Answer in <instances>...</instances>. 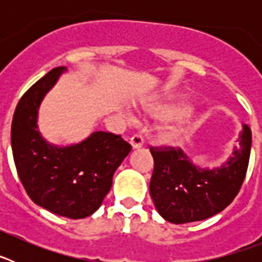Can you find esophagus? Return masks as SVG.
I'll use <instances>...</instances> for the list:
<instances>
[{
    "mask_svg": "<svg viewBox=\"0 0 262 262\" xmlns=\"http://www.w3.org/2000/svg\"><path fill=\"white\" fill-rule=\"evenodd\" d=\"M129 144H131L133 149H139V148H142L143 144H144V139L140 135H134L131 138V140H129Z\"/></svg>",
    "mask_w": 262,
    "mask_h": 262,
    "instance_id": "obj_1",
    "label": "esophagus"
}]
</instances>
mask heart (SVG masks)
<instances>
[{"label":"heart","instance_id":"obj_1","mask_svg":"<svg viewBox=\"0 0 262 262\" xmlns=\"http://www.w3.org/2000/svg\"><path fill=\"white\" fill-rule=\"evenodd\" d=\"M190 101L184 96H177L149 106L148 113L156 119H172L160 129L159 140L164 145H178L190 135L194 127V113L187 110Z\"/></svg>","mask_w":262,"mask_h":262}]
</instances>
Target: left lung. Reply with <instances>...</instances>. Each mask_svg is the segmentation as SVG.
Instances as JSON below:
<instances>
[{
	"mask_svg": "<svg viewBox=\"0 0 262 262\" xmlns=\"http://www.w3.org/2000/svg\"><path fill=\"white\" fill-rule=\"evenodd\" d=\"M239 147L219 166H202L182 149H159L151 154L155 169L149 194L157 212L174 224L190 223L223 211L239 193L251 156L252 131L243 124Z\"/></svg>",
	"mask_w": 262,
	"mask_h": 262,
	"instance_id": "left-lung-1",
	"label": "left lung"
}]
</instances>
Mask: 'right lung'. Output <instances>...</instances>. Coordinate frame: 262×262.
Segmentation results:
<instances>
[{"mask_svg": "<svg viewBox=\"0 0 262 262\" xmlns=\"http://www.w3.org/2000/svg\"><path fill=\"white\" fill-rule=\"evenodd\" d=\"M62 72L52 69L23 94L11 123V149L20 182L36 205L60 216L82 219L102 205L131 145L103 131L68 145L43 138L39 107Z\"/></svg>", "mask_w": 262, "mask_h": 262, "instance_id": "obj_1", "label": "right lung"}]
</instances>
